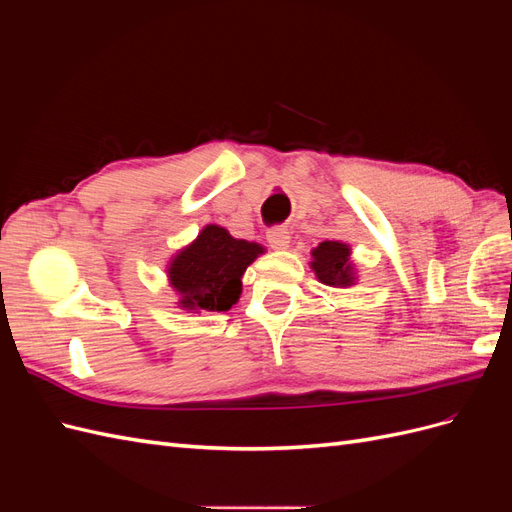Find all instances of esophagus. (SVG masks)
Listing matches in <instances>:
<instances>
[{
    "mask_svg": "<svg viewBox=\"0 0 512 512\" xmlns=\"http://www.w3.org/2000/svg\"><path fill=\"white\" fill-rule=\"evenodd\" d=\"M267 241L271 243V247H275V250H286L290 243V232L286 226H273L267 232Z\"/></svg>",
    "mask_w": 512,
    "mask_h": 512,
    "instance_id": "1",
    "label": "esophagus"
}]
</instances>
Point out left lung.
<instances>
[{
	"label": "left lung",
	"instance_id": "1",
	"mask_svg": "<svg viewBox=\"0 0 512 512\" xmlns=\"http://www.w3.org/2000/svg\"><path fill=\"white\" fill-rule=\"evenodd\" d=\"M314 262L312 269L316 271L318 280L329 286H350L352 269H350V250L348 245L339 241H324L312 252Z\"/></svg>",
	"mask_w": 512,
	"mask_h": 512
}]
</instances>
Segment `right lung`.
Wrapping results in <instances>:
<instances>
[{"instance_id":"1","label":"right lung","mask_w":512,"mask_h":512,"mask_svg":"<svg viewBox=\"0 0 512 512\" xmlns=\"http://www.w3.org/2000/svg\"><path fill=\"white\" fill-rule=\"evenodd\" d=\"M262 247L232 239L220 226H207L198 239L170 262V284L181 305L205 312H226L241 294V275Z\"/></svg>"}]
</instances>
